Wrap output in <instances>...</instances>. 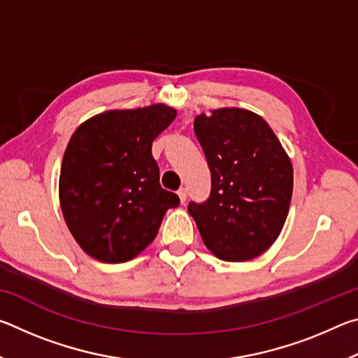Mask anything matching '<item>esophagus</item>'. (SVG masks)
I'll list each match as a JSON object with an SVG mask.
<instances>
[{"mask_svg":"<svg viewBox=\"0 0 358 358\" xmlns=\"http://www.w3.org/2000/svg\"><path fill=\"white\" fill-rule=\"evenodd\" d=\"M178 197H180V202L185 203L186 202V197H187V192H186V187H180V189L177 191Z\"/></svg>","mask_w":358,"mask_h":358,"instance_id":"34e87169","label":"esophagus"}]
</instances>
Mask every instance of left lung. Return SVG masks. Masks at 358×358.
I'll return each mask as SVG.
<instances>
[{
	"mask_svg": "<svg viewBox=\"0 0 358 358\" xmlns=\"http://www.w3.org/2000/svg\"><path fill=\"white\" fill-rule=\"evenodd\" d=\"M194 132L207 157L211 192L187 211L205 246L227 262L260 256L280 237L289 213L290 157L268 123L246 108L197 115Z\"/></svg>",
	"mask_w": 358,
	"mask_h": 358,
	"instance_id": "1",
	"label": "left lung"
}]
</instances>
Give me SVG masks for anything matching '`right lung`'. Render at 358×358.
Segmentation results:
<instances>
[{
	"instance_id": "1",
	"label": "right lung",
	"mask_w": 358,
	"mask_h": 358,
	"mask_svg": "<svg viewBox=\"0 0 358 358\" xmlns=\"http://www.w3.org/2000/svg\"><path fill=\"white\" fill-rule=\"evenodd\" d=\"M177 117L166 104L107 110L78 126L59 172V205L78 246L121 264L156 238L177 194L162 189L151 143Z\"/></svg>"
}]
</instances>
